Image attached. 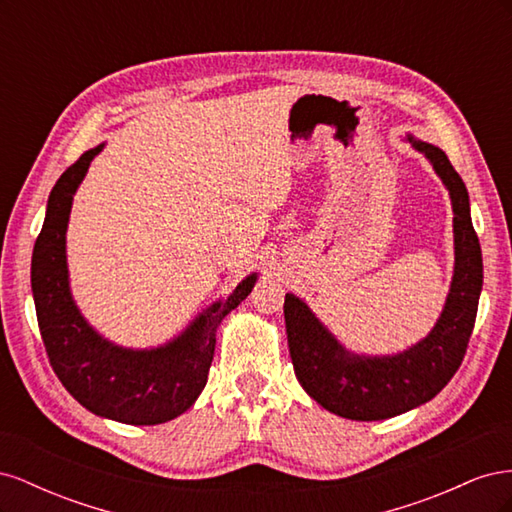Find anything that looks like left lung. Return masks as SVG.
Instances as JSON below:
<instances>
[{"mask_svg":"<svg viewBox=\"0 0 512 512\" xmlns=\"http://www.w3.org/2000/svg\"><path fill=\"white\" fill-rule=\"evenodd\" d=\"M446 185L453 205L455 271L438 322L404 352L365 356L346 350L316 314L292 292L284 318L290 359L305 393L350 421H382L427 404L455 376L474 329L483 290V254L470 218V196L446 153L408 136Z\"/></svg>","mask_w":512,"mask_h":512,"instance_id":"1","label":"left lung"}]
</instances>
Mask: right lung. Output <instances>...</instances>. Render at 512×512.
I'll list each match as a JSON object with an SVG mask.
<instances>
[{
	"label": "right lung",
	"instance_id": "1",
	"mask_svg": "<svg viewBox=\"0 0 512 512\" xmlns=\"http://www.w3.org/2000/svg\"><path fill=\"white\" fill-rule=\"evenodd\" d=\"M104 143L85 151L51 190L34 245L32 290L51 367L83 408L128 425H160L188 410L203 393L215 352V331L252 292V273L224 301L198 314L181 335L158 348H123L104 339L76 307L66 262L72 198Z\"/></svg>",
	"mask_w": 512,
	"mask_h": 512
}]
</instances>
